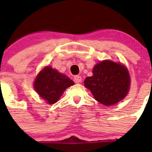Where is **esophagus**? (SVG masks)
Returning <instances> with one entry per match:
<instances>
[{"mask_svg": "<svg viewBox=\"0 0 152 152\" xmlns=\"http://www.w3.org/2000/svg\"><path fill=\"white\" fill-rule=\"evenodd\" d=\"M73 79H74V82H76V83H80V82H82V79L80 76H79V75L75 76Z\"/></svg>", "mask_w": 152, "mask_h": 152, "instance_id": "esophagus-1", "label": "esophagus"}]
</instances>
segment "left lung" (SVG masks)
Returning <instances> with one entry per match:
<instances>
[{"label": "left lung", "mask_w": 152, "mask_h": 152, "mask_svg": "<svg viewBox=\"0 0 152 152\" xmlns=\"http://www.w3.org/2000/svg\"><path fill=\"white\" fill-rule=\"evenodd\" d=\"M93 73L85 79V86L101 104L113 105L126 96L130 78L128 70L123 65L105 60L93 67Z\"/></svg>", "instance_id": "1"}]
</instances>
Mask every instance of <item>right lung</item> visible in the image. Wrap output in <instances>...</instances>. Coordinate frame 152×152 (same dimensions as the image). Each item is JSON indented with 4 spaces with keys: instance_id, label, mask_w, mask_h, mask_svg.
I'll use <instances>...</instances> for the list:
<instances>
[{
    "instance_id": "add662e5",
    "label": "right lung",
    "mask_w": 152,
    "mask_h": 152,
    "mask_svg": "<svg viewBox=\"0 0 152 152\" xmlns=\"http://www.w3.org/2000/svg\"><path fill=\"white\" fill-rule=\"evenodd\" d=\"M73 84L74 82L65 75L46 67L37 76L34 87L40 97L51 104L56 103L64 91Z\"/></svg>"
}]
</instances>
